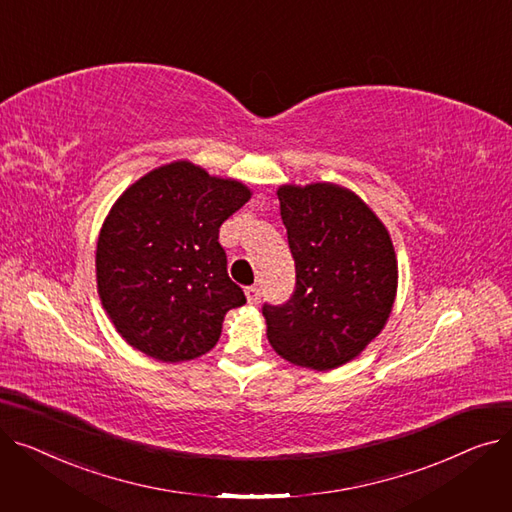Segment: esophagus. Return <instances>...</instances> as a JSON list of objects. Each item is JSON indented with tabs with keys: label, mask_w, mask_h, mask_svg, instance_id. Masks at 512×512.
I'll use <instances>...</instances> for the list:
<instances>
[{
	"label": "esophagus",
	"mask_w": 512,
	"mask_h": 512,
	"mask_svg": "<svg viewBox=\"0 0 512 512\" xmlns=\"http://www.w3.org/2000/svg\"><path fill=\"white\" fill-rule=\"evenodd\" d=\"M245 294H247V301H249V305H259V303H261V292H259V288H257V286H249V288H245Z\"/></svg>",
	"instance_id": "1"
}]
</instances>
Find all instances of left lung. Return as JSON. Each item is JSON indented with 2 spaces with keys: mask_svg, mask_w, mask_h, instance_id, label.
<instances>
[{
  "mask_svg": "<svg viewBox=\"0 0 512 512\" xmlns=\"http://www.w3.org/2000/svg\"><path fill=\"white\" fill-rule=\"evenodd\" d=\"M280 215L297 272L288 303L263 305L267 340L286 361L330 371L380 336L398 288L388 228L351 188L282 184Z\"/></svg>",
  "mask_w": 512,
  "mask_h": 512,
  "instance_id": "8db88e82",
  "label": "left lung"
}]
</instances>
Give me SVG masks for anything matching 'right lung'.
I'll list each match as a JSON object with an SVG mask.
<instances>
[{
    "instance_id": "1",
    "label": "right lung",
    "mask_w": 512,
    "mask_h": 512,
    "mask_svg": "<svg viewBox=\"0 0 512 512\" xmlns=\"http://www.w3.org/2000/svg\"><path fill=\"white\" fill-rule=\"evenodd\" d=\"M249 199L247 184L188 159L147 172L116 199L97 240V292L132 348L182 363L218 344L226 313L247 303L226 272L220 226Z\"/></svg>"
}]
</instances>
